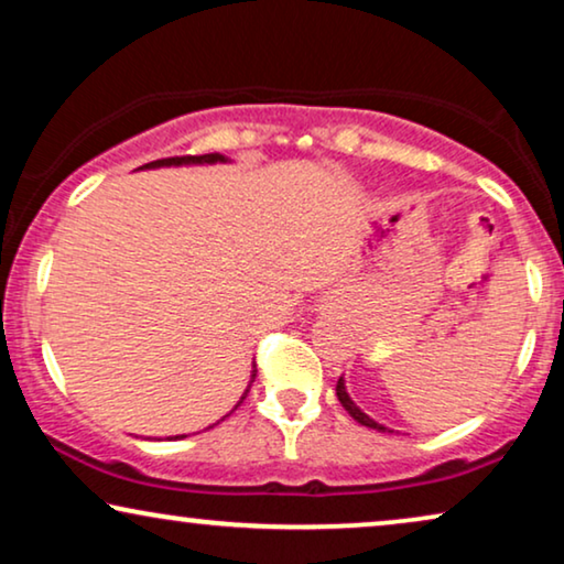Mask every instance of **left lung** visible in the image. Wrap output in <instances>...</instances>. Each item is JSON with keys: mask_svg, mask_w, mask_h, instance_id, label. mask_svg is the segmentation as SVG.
<instances>
[{"mask_svg": "<svg viewBox=\"0 0 564 564\" xmlns=\"http://www.w3.org/2000/svg\"><path fill=\"white\" fill-rule=\"evenodd\" d=\"M336 395H338V403L344 405V411L351 415L354 421L357 423H361V426H367V429H377V431H390L388 426H382V423H377L375 419H369V415L361 411V408L354 403V400L349 398V392H346V382H344V377H338V382H336Z\"/></svg>", "mask_w": 564, "mask_h": 564, "instance_id": "1", "label": "left lung"}]
</instances>
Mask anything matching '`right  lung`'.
Returning <instances> with one entry per match:
<instances>
[{
  "mask_svg": "<svg viewBox=\"0 0 564 564\" xmlns=\"http://www.w3.org/2000/svg\"><path fill=\"white\" fill-rule=\"evenodd\" d=\"M226 156H223V153H203V156H172V159H159V161H151V164H145V166H141V169H159V166H182V164H226ZM257 367V365H253ZM253 377H257V369H253L251 372V382H253ZM251 382H249V388H246V392L241 395V400H238V405L243 403V398L249 395V390H251ZM236 405V408H238ZM213 429V426H210ZM180 438V436H176ZM184 438V436H182Z\"/></svg>",
  "mask_w": 564,
  "mask_h": 564,
  "instance_id": "add662e5",
  "label": "right lung"
}]
</instances>
